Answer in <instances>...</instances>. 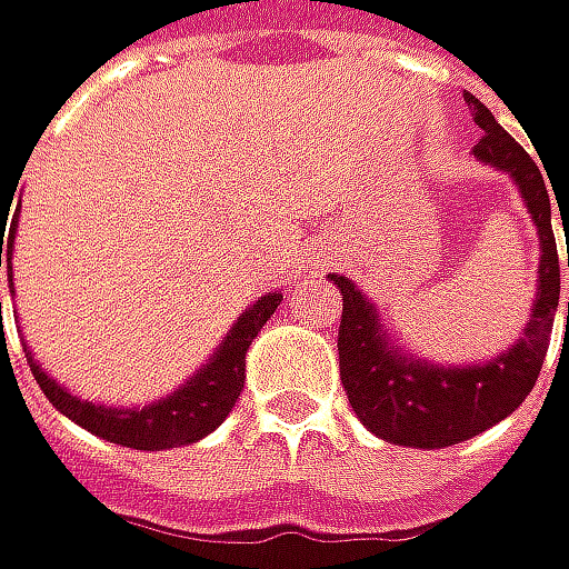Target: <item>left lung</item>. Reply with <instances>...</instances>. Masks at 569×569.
Listing matches in <instances>:
<instances>
[{"label": "left lung", "mask_w": 569, "mask_h": 569, "mask_svg": "<svg viewBox=\"0 0 569 569\" xmlns=\"http://www.w3.org/2000/svg\"><path fill=\"white\" fill-rule=\"evenodd\" d=\"M473 122L483 129L477 142V156L503 172L513 176L520 186L527 209L533 212V222L540 229V290L533 303V317L527 323L523 340L497 357L487 367H467V370H443L427 367L420 360L400 357L387 333L377 323L373 307L360 297V290L347 276H330L343 293V320H340V380L347 390L350 407L370 427L377 437L400 443V447H453L460 440H470L503 417H510L533 390L550 333L553 317L560 303V262L550 222V192L543 182V169L530 159V152L493 119V112L470 92H463ZM563 216V206H560ZM567 222V219H563ZM567 266H569V236H567ZM569 327V303H567Z\"/></svg>", "instance_id": "left-lung-1"}]
</instances>
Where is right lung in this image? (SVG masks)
<instances>
[{
    "instance_id": "add662e5",
    "label": "right lung",
    "mask_w": 569,
    "mask_h": 569,
    "mask_svg": "<svg viewBox=\"0 0 569 569\" xmlns=\"http://www.w3.org/2000/svg\"><path fill=\"white\" fill-rule=\"evenodd\" d=\"M6 206H2V219H6ZM6 226L0 229V266L12 259V236H16V219L9 226V239ZM12 279V276H9ZM282 303V293H269L262 300H256L239 323L229 330L226 343L219 347V353L182 387L176 390L169 400H159L152 407L142 410H106L96 403H82L79 397L66 393L59 383H52L29 357L32 377L42 387V393L49 397V403L56 410H62L69 420H76L82 430L119 443V447H132V450H169V447H186L202 440L206 433H212L226 413L236 407L239 393H242V380H246V350L256 340V333L262 330V323L272 317V310ZM0 330H2V307H0Z\"/></svg>"
}]
</instances>
